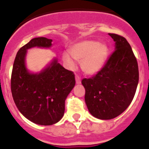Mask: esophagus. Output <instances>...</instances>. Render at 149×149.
<instances>
[{
	"label": "esophagus",
	"instance_id": "esophagus-1",
	"mask_svg": "<svg viewBox=\"0 0 149 149\" xmlns=\"http://www.w3.org/2000/svg\"><path fill=\"white\" fill-rule=\"evenodd\" d=\"M76 83L77 84H79L81 83V79H80V77L79 76H76Z\"/></svg>",
	"mask_w": 149,
	"mask_h": 149
}]
</instances>
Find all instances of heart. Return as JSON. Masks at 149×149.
I'll return each mask as SVG.
<instances>
[{
    "label": "heart",
    "mask_w": 149,
    "mask_h": 149,
    "mask_svg": "<svg viewBox=\"0 0 149 149\" xmlns=\"http://www.w3.org/2000/svg\"><path fill=\"white\" fill-rule=\"evenodd\" d=\"M70 54L74 59L81 62V68L84 72L94 74L104 66L108 56V48L95 41H84L72 45ZM63 61L70 69L76 66L75 61L69 54H63Z\"/></svg>",
    "instance_id": "1"
}]
</instances>
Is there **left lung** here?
Here are the masks:
<instances>
[{"label":"left lung","instance_id":"left-lung-1","mask_svg":"<svg viewBox=\"0 0 149 149\" xmlns=\"http://www.w3.org/2000/svg\"><path fill=\"white\" fill-rule=\"evenodd\" d=\"M109 36L115 42V50L97 74L82 79L87 108L102 120L113 119L127 108L139 79L136 57L126 38L117 34Z\"/></svg>","mask_w":149,"mask_h":149}]
</instances>
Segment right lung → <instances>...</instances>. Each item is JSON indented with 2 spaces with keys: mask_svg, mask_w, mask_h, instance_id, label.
<instances>
[{
  "mask_svg": "<svg viewBox=\"0 0 149 149\" xmlns=\"http://www.w3.org/2000/svg\"><path fill=\"white\" fill-rule=\"evenodd\" d=\"M52 39L32 38L17 52L13 65L10 89L17 109L31 122L52 125L63 118L65 100L74 87L73 72L65 70L56 59L42 72L31 74L26 70L24 58L30 48L50 47Z\"/></svg>",
  "mask_w": 149,
  "mask_h": 149,
  "instance_id": "obj_1",
  "label": "right lung"
}]
</instances>
